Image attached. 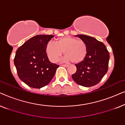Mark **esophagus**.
<instances>
[{"mask_svg":"<svg viewBox=\"0 0 125 125\" xmlns=\"http://www.w3.org/2000/svg\"><path fill=\"white\" fill-rule=\"evenodd\" d=\"M61 66H64V67H68V65L67 64H61Z\"/></svg>","mask_w":125,"mask_h":125,"instance_id":"obj_1","label":"esophagus"}]
</instances>
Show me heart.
<instances>
[{
  "label": "heart",
  "mask_w": 125,
  "mask_h": 125,
  "mask_svg": "<svg viewBox=\"0 0 125 125\" xmlns=\"http://www.w3.org/2000/svg\"><path fill=\"white\" fill-rule=\"evenodd\" d=\"M45 51L52 62L57 61L64 52L67 60L77 64L85 59L88 49L83 41L71 36H64L57 39L55 43L49 42L46 45Z\"/></svg>",
  "instance_id": "1"
}]
</instances>
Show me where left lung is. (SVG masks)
I'll use <instances>...</instances> for the list:
<instances>
[{
    "label": "left lung",
    "instance_id": "left-lung-1",
    "mask_svg": "<svg viewBox=\"0 0 125 125\" xmlns=\"http://www.w3.org/2000/svg\"><path fill=\"white\" fill-rule=\"evenodd\" d=\"M87 46V54L81 62L76 64L77 71L72 78L78 85L85 87L94 86L107 73L110 59L105 44L94 37L77 35Z\"/></svg>",
    "mask_w": 125,
    "mask_h": 125
}]
</instances>
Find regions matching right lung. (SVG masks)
Returning <instances> with one entry per match:
<instances>
[{"label": "right lung", "instance_id": "obj_1", "mask_svg": "<svg viewBox=\"0 0 125 125\" xmlns=\"http://www.w3.org/2000/svg\"><path fill=\"white\" fill-rule=\"evenodd\" d=\"M54 36L36 35L17 49L14 64L18 76L31 88H41L48 84L59 66L50 62L45 51L46 45Z\"/></svg>", "mask_w": 125, "mask_h": 125}]
</instances>
